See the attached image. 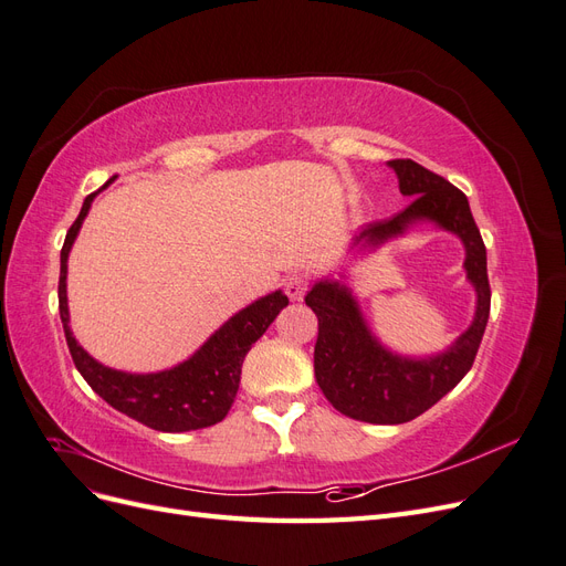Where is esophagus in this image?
<instances>
[{"label":"esophagus","instance_id":"esophagus-1","mask_svg":"<svg viewBox=\"0 0 566 566\" xmlns=\"http://www.w3.org/2000/svg\"><path fill=\"white\" fill-rule=\"evenodd\" d=\"M306 290H310V279L302 276V273H293V276L285 279V293L293 302L304 300Z\"/></svg>","mask_w":566,"mask_h":566}]
</instances>
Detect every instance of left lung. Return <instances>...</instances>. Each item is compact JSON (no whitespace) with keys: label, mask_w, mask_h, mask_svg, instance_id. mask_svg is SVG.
I'll list each match as a JSON object with an SVG mask.
<instances>
[{"label":"left lung","mask_w":566,"mask_h":566,"mask_svg":"<svg viewBox=\"0 0 566 566\" xmlns=\"http://www.w3.org/2000/svg\"><path fill=\"white\" fill-rule=\"evenodd\" d=\"M399 179V191L413 202L385 221H373L354 238L352 248L375 250L403 235L420 221L455 233L465 245V273L474 287L476 306L470 328L449 349L432 356H403L387 349L373 335L352 287L323 279L304 302L318 318L314 373L321 391L339 413L373 424H401L432 408L468 375L486 331L491 287L486 248L465 193L413 160L387 163Z\"/></svg>","instance_id":"obj_1"}]
</instances>
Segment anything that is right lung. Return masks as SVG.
<instances>
[{
    "mask_svg": "<svg viewBox=\"0 0 566 566\" xmlns=\"http://www.w3.org/2000/svg\"><path fill=\"white\" fill-rule=\"evenodd\" d=\"M113 181V179H111ZM106 181L96 193L87 196L82 210L65 235L61 250V279H59V312L63 333L67 339L73 361L82 378L111 403L119 413L134 418L150 430L158 432H191L217 424L227 418L241 385V368L245 354L260 339L269 325L287 306V297L276 290L266 297L248 304L245 310L233 314L208 342L186 361L175 368L158 373H125L98 364L94 356L84 352L71 331V312H67V254L80 233L84 217L90 214L94 198L111 184Z\"/></svg>",
    "mask_w": 566,
    "mask_h": 566,
    "instance_id": "1",
    "label": "right lung"
}]
</instances>
